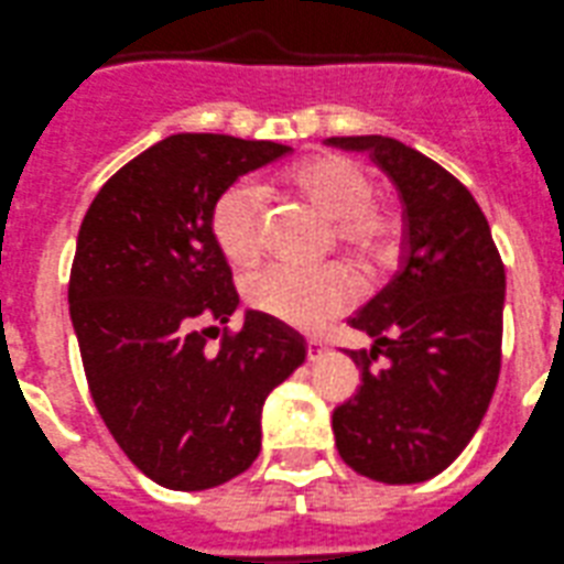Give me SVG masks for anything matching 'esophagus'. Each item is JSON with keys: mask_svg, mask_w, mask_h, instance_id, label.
<instances>
[{"mask_svg": "<svg viewBox=\"0 0 564 564\" xmlns=\"http://www.w3.org/2000/svg\"><path fill=\"white\" fill-rule=\"evenodd\" d=\"M324 351H326V343H321V340H307V359L324 357Z\"/></svg>", "mask_w": 564, "mask_h": 564, "instance_id": "1", "label": "esophagus"}]
</instances>
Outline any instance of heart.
<instances>
[{
    "mask_svg": "<svg viewBox=\"0 0 564 564\" xmlns=\"http://www.w3.org/2000/svg\"><path fill=\"white\" fill-rule=\"evenodd\" d=\"M282 187L329 221V238L359 265H382L395 249V224L388 207L373 202V180L340 154H321L282 176ZM265 202L257 185L235 182L218 196L210 232L232 265H251L262 249ZM246 299L254 310L302 332H318L346 313L357 299V282L340 265L302 271L268 265L251 273Z\"/></svg>",
    "mask_w": 564,
    "mask_h": 564,
    "instance_id": "heart-1",
    "label": "heart"
}]
</instances>
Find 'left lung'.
Masks as SVG:
<instances>
[{"label": "left lung", "mask_w": 564, "mask_h": 564, "mask_svg": "<svg viewBox=\"0 0 564 564\" xmlns=\"http://www.w3.org/2000/svg\"><path fill=\"white\" fill-rule=\"evenodd\" d=\"M326 143L371 154L404 202L399 273L348 321L373 346L348 351L362 384L332 412L335 446L368 479L417 485L463 454L490 406L501 371L503 262L481 207L443 165L384 135Z\"/></svg>", "instance_id": "obj_1"}]
</instances>
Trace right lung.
<instances>
[{
    "instance_id": "right-lung-1",
    "label": "right lung",
    "mask_w": 564,
    "mask_h": 564,
    "mask_svg": "<svg viewBox=\"0 0 564 564\" xmlns=\"http://www.w3.org/2000/svg\"><path fill=\"white\" fill-rule=\"evenodd\" d=\"M273 141L182 132L118 169L77 235L68 310L101 421L141 474L210 490L260 454L268 393L304 362V337L246 313L216 351L207 335L238 310L210 232L238 176L291 154Z\"/></svg>"
}]
</instances>
